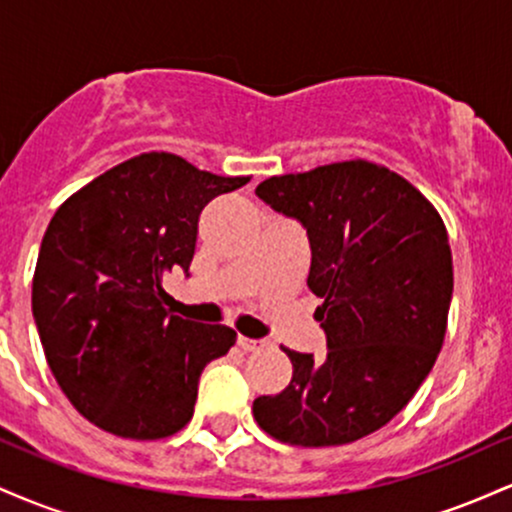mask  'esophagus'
<instances>
[{
	"instance_id": "esophagus-1",
	"label": "esophagus",
	"mask_w": 512,
	"mask_h": 512,
	"mask_svg": "<svg viewBox=\"0 0 512 512\" xmlns=\"http://www.w3.org/2000/svg\"><path fill=\"white\" fill-rule=\"evenodd\" d=\"M267 344H269L267 339H250V337H243V334H238V346L243 351H260Z\"/></svg>"
}]
</instances>
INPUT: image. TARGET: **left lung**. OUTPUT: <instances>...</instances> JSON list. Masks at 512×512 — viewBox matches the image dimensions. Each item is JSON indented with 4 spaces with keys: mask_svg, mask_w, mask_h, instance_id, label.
Listing matches in <instances>:
<instances>
[{
    "mask_svg": "<svg viewBox=\"0 0 512 512\" xmlns=\"http://www.w3.org/2000/svg\"><path fill=\"white\" fill-rule=\"evenodd\" d=\"M255 195L305 228L327 354L284 349L291 383L257 397L252 414L281 443H354L395 419L436 363L452 298L448 231L414 185L368 161L269 178Z\"/></svg>",
    "mask_w": 512,
    "mask_h": 512,
    "instance_id": "obj_1",
    "label": "left lung"
}]
</instances>
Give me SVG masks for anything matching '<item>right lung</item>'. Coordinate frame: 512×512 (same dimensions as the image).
Segmentation results:
<instances>
[{
    "instance_id": "1",
    "label": "right lung",
    "mask_w": 512,
    "mask_h": 512,
    "mask_svg": "<svg viewBox=\"0 0 512 512\" xmlns=\"http://www.w3.org/2000/svg\"><path fill=\"white\" fill-rule=\"evenodd\" d=\"M245 182L154 151L55 211L35 264L33 317L57 385L91 424L156 440L192 419L199 375L236 332L170 315L161 281L190 269L202 209Z\"/></svg>"
}]
</instances>
